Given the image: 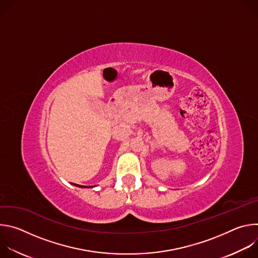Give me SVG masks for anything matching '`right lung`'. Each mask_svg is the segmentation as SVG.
I'll return each instance as SVG.
<instances>
[{
	"label": "right lung",
	"mask_w": 258,
	"mask_h": 258,
	"mask_svg": "<svg viewBox=\"0 0 258 258\" xmlns=\"http://www.w3.org/2000/svg\"><path fill=\"white\" fill-rule=\"evenodd\" d=\"M75 185H76V183H75ZM76 186H78V187H81V188H84L83 186H80V185H76ZM85 188H89V187H86V186H85ZM91 188H92V187H91Z\"/></svg>",
	"instance_id": "obj_1"
}]
</instances>
